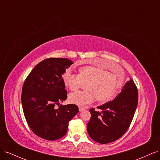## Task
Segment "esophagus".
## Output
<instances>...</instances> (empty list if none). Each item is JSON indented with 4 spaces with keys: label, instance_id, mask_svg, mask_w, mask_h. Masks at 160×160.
Segmentation results:
<instances>
[{
    "label": "esophagus",
    "instance_id": "esophagus-1",
    "mask_svg": "<svg viewBox=\"0 0 160 160\" xmlns=\"http://www.w3.org/2000/svg\"><path fill=\"white\" fill-rule=\"evenodd\" d=\"M79 111H84V110H85V109H84L83 108L79 107Z\"/></svg>",
    "mask_w": 160,
    "mask_h": 160
}]
</instances>
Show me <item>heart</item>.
I'll return each instance as SVG.
<instances>
[{"label": "heart", "instance_id": "1", "mask_svg": "<svg viewBox=\"0 0 160 160\" xmlns=\"http://www.w3.org/2000/svg\"><path fill=\"white\" fill-rule=\"evenodd\" d=\"M62 81L71 91H77L86 83L87 90L77 91L69 95L70 102L85 106L97 99L106 102L113 99L122 88L124 77L98 67L85 66L79 69V74L66 69L62 74Z\"/></svg>", "mask_w": 160, "mask_h": 160}]
</instances>
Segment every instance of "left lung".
I'll list each match as a JSON object with an SVG mask.
<instances>
[{
  "label": "left lung",
  "mask_w": 160,
  "mask_h": 160,
  "mask_svg": "<svg viewBox=\"0 0 160 160\" xmlns=\"http://www.w3.org/2000/svg\"><path fill=\"white\" fill-rule=\"evenodd\" d=\"M138 102V91L132 78L121 93L111 101L89 110L88 123L90 138L101 144L113 142L127 132L132 122Z\"/></svg>",
  "instance_id": "left-lung-1"
}]
</instances>
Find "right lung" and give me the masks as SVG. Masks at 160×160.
Segmentation results:
<instances>
[{
    "label": "right lung",
    "instance_id": "obj_1",
    "mask_svg": "<svg viewBox=\"0 0 160 160\" xmlns=\"http://www.w3.org/2000/svg\"><path fill=\"white\" fill-rule=\"evenodd\" d=\"M72 64L68 59L49 58L34 67L24 82V115L31 130L42 139L53 141L63 137L69 121L79 112L75 104L55 108L67 99L62 75Z\"/></svg>",
    "mask_w": 160,
    "mask_h": 160
}]
</instances>
